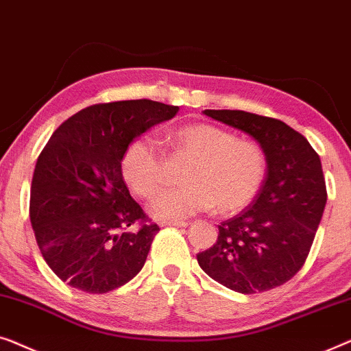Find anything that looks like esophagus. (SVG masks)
Returning <instances> with one entry per match:
<instances>
[{
  "label": "esophagus",
  "mask_w": 351,
  "mask_h": 351,
  "mask_svg": "<svg viewBox=\"0 0 351 351\" xmlns=\"http://www.w3.org/2000/svg\"><path fill=\"white\" fill-rule=\"evenodd\" d=\"M160 226H175V227H186V221H165V223H160Z\"/></svg>",
  "instance_id": "esophagus-1"
}]
</instances>
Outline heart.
<instances>
[{
	"mask_svg": "<svg viewBox=\"0 0 351 351\" xmlns=\"http://www.w3.org/2000/svg\"><path fill=\"white\" fill-rule=\"evenodd\" d=\"M165 143L191 165L181 178L186 186L164 191L152 202L154 218L180 221L213 206L221 215H234L258 195L267 170L259 143L206 122L167 133ZM121 170L128 187L143 199L154 197L165 182L164 156L147 140L127 147Z\"/></svg>",
	"mask_w": 351,
	"mask_h": 351,
	"instance_id": "heart-1",
	"label": "heart"
}]
</instances>
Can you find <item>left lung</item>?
Segmentation results:
<instances>
[{
  "label": "left lung",
  "mask_w": 351,
  "mask_h": 351,
  "mask_svg": "<svg viewBox=\"0 0 351 351\" xmlns=\"http://www.w3.org/2000/svg\"><path fill=\"white\" fill-rule=\"evenodd\" d=\"M206 116L248 133L267 159V175L251 205L223 221L211 248L197 254L204 272L241 294L281 286L302 269L322 221L326 182L307 138L274 117L239 110Z\"/></svg>",
  "instance_id": "left-lung-1"
}]
</instances>
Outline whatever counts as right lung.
<instances>
[{"label": "right lung", "instance_id": "1", "mask_svg": "<svg viewBox=\"0 0 351 351\" xmlns=\"http://www.w3.org/2000/svg\"><path fill=\"white\" fill-rule=\"evenodd\" d=\"M178 110L152 100L98 103L52 133L34 167L29 221L62 281L105 294L143 269L160 229L132 199L121 160L133 138ZM132 225L138 229L128 231Z\"/></svg>", "mask_w": 351, "mask_h": 351}]
</instances>
